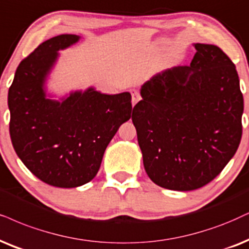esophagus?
<instances>
[{
	"label": "esophagus",
	"mask_w": 249,
	"mask_h": 249,
	"mask_svg": "<svg viewBox=\"0 0 249 249\" xmlns=\"http://www.w3.org/2000/svg\"><path fill=\"white\" fill-rule=\"evenodd\" d=\"M141 100V96L138 90H132V105L135 106Z\"/></svg>",
	"instance_id": "obj_1"
}]
</instances>
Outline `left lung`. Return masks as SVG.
<instances>
[{
    "mask_svg": "<svg viewBox=\"0 0 249 249\" xmlns=\"http://www.w3.org/2000/svg\"><path fill=\"white\" fill-rule=\"evenodd\" d=\"M190 65L166 69L141 86L133 108L148 177L172 191H193L221 174L241 140L244 97L221 48L193 43Z\"/></svg>",
    "mask_w": 249,
    "mask_h": 249,
    "instance_id": "1",
    "label": "left lung"
}]
</instances>
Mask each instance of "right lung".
Segmentation results:
<instances>
[{"label":"right lung","mask_w":249,"mask_h":249,"mask_svg":"<svg viewBox=\"0 0 249 249\" xmlns=\"http://www.w3.org/2000/svg\"><path fill=\"white\" fill-rule=\"evenodd\" d=\"M80 39L61 34L41 43L18 65L8 93L15 152L36 177L55 187H79L92 180L106 148L131 118L128 92L109 95L90 86L58 99L48 92L58 52Z\"/></svg>","instance_id":"obj_1"}]
</instances>
